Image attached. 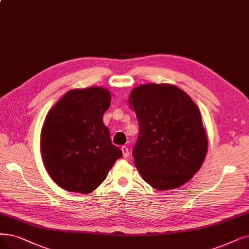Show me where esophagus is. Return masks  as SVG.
<instances>
[{
	"mask_svg": "<svg viewBox=\"0 0 249 249\" xmlns=\"http://www.w3.org/2000/svg\"><path fill=\"white\" fill-rule=\"evenodd\" d=\"M122 151H123V156L124 158H126L128 155H130V151H128V149L126 146H123L122 147Z\"/></svg>",
	"mask_w": 249,
	"mask_h": 249,
	"instance_id": "1",
	"label": "esophagus"
}]
</instances>
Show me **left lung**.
Segmentation results:
<instances>
[{
  "instance_id": "left-lung-1",
  "label": "left lung",
  "mask_w": 249,
  "mask_h": 249,
  "mask_svg": "<svg viewBox=\"0 0 249 249\" xmlns=\"http://www.w3.org/2000/svg\"><path fill=\"white\" fill-rule=\"evenodd\" d=\"M128 102L140 131L133 157L144 181L160 191L188 182L207 151L201 114L192 99L176 86L147 84L135 88Z\"/></svg>"
}]
</instances>
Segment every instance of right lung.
<instances>
[{"instance_id": "add662e5", "label": "right lung", "mask_w": 249, "mask_h": 249, "mask_svg": "<svg viewBox=\"0 0 249 249\" xmlns=\"http://www.w3.org/2000/svg\"><path fill=\"white\" fill-rule=\"evenodd\" d=\"M110 100L106 89L72 90L47 114L41 134L43 161L53 181L67 191L92 192L123 156L103 123Z\"/></svg>"}]
</instances>
